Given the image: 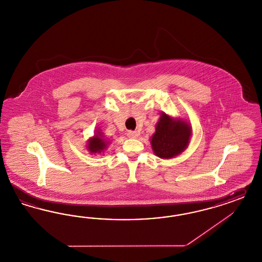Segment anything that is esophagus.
Masks as SVG:
<instances>
[{
	"label": "esophagus",
	"instance_id": "1",
	"mask_svg": "<svg viewBox=\"0 0 262 262\" xmlns=\"http://www.w3.org/2000/svg\"><path fill=\"white\" fill-rule=\"evenodd\" d=\"M139 132H137V131H128L127 132V136H128V138H131V139H136V138H138L139 137Z\"/></svg>",
	"mask_w": 262,
	"mask_h": 262
}]
</instances>
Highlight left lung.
Wrapping results in <instances>:
<instances>
[{"label": "left lung", "instance_id": "obj_1", "mask_svg": "<svg viewBox=\"0 0 262 262\" xmlns=\"http://www.w3.org/2000/svg\"><path fill=\"white\" fill-rule=\"evenodd\" d=\"M191 133V126L188 122L163 113L150 139L155 155L164 159L181 155L188 146Z\"/></svg>", "mask_w": 262, "mask_h": 262}]
</instances>
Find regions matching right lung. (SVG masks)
Here are the masks:
<instances>
[{"label": "right lung", "mask_w": 262, "mask_h": 262, "mask_svg": "<svg viewBox=\"0 0 262 262\" xmlns=\"http://www.w3.org/2000/svg\"><path fill=\"white\" fill-rule=\"evenodd\" d=\"M110 141L106 140L103 136V133L100 131H96L95 135L90 138L88 142V149L90 154L96 155L104 152V150L107 148Z\"/></svg>", "instance_id": "1"}]
</instances>
